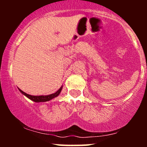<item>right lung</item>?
Segmentation results:
<instances>
[{"instance_id":"1","label":"right lung","mask_w":147,"mask_h":147,"mask_svg":"<svg viewBox=\"0 0 147 147\" xmlns=\"http://www.w3.org/2000/svg\"><path fill=\"white\" fill-rule=\"evenodd\" d=\"M62 88H63V86L61 87L59 89V90H57L56 92H55V93L50 94V95H39V96L30 95H29V94L25 93V92H23V91L21 90V89L18 88V90H19V91L21 92L22 94H23V95H24L25 96H26L28 98L31 99V100L33 101V102H48V101L51 100V99L55 98V97H57V96H58L60 94L61 91V90H62Z\"/></svg>"}]
</instances>
